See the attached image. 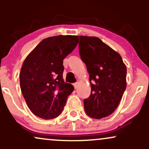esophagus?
Masks as SVG:
<instances>
[{"label":"esophagus","instance_id":"esophagus-1","mask_svg":"<svg viewBox=\"0 0 149 149\" xmlns=\"http://www.w3.org/2000/svg\"><path fill=\"white\" fill-rule=\"evenodd\" d=\"M73 86H74L75 88H77V86H78V83H73Z\"/></svg>","mask_w":149,"mask_h":149}]
</instances>
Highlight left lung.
Here are the masks:
<instances>
[{
  "mask_svg": "<svg viewBox=\"0 0 149 149\" xmlns=\"http://www.w3.org/2000/svg\"><path fill=\"white\" fill-rule=\"evenodd\" d=\"M79 54L90 73L91 94L85 99L86 114L101 119L118 107L126 89L127 69L122 57L99 38L80 36Z\"/></svg>",
  "mask_w": 149,
  "mask_h": 149,
  "instance_id": "obj_1",
  "label": "left lung"
}]
</instances>
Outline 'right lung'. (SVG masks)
<instances>
[{
    "instance_id": "add662e5",
    "label": "right lung",
    "mask_w": 149,
    "mask_h": 149,
    "mask_svg": "<svg viewBox=\"0 0 149 149\" xmlns=\"http://www.w3.org/2000/svg\"><path fill=\"white\" fill-rule=\"evenodd\" d=\"M78 42L76 36L43 39L27 56L19 74L20 88L34 115L45 120L60 115L73 86L64 83L63 60Z\"/></svg>"
}]
</instances>
